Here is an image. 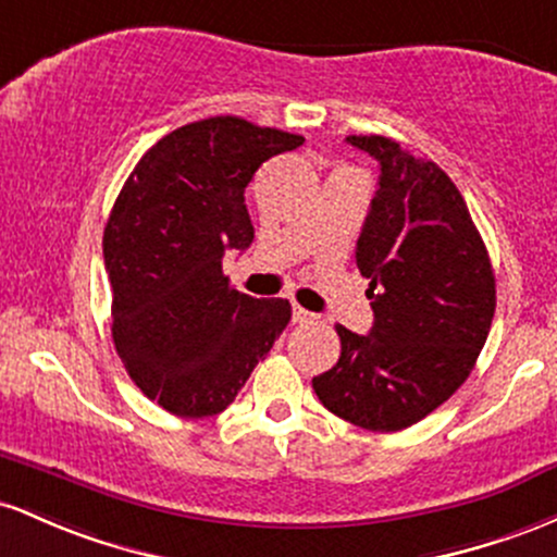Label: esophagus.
I'll return each instance as SVG.
<instances>
[{
	"label": "esophagus",
	"mask_w": 557,
	"mask_h": 557,
	"mask_svg": "<svg viewBox=\"0 0 557 557\" xmlns=\"http://www.w3.org/2000/svg\"><path fill=\"white\" fill-rule=\"evenodd\" d=\"M292 321H295V323H312V321H315V315H312L310 310L299 308V305L295 302V305H292Z\"/></svg>",
	"instance_id": "obj_1"
}]
</instances>
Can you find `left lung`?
<instances>
[{"label":"left lung","mask_w":557,"mask_h":557,"mask_svg":"<svg viewBox=\"0 0 557 557\" xmlns=\"http://www.w3.org/2000/svg\"><path fill=\"white\" fill-rule=\"evenodd\" d=\"M379 160L376 197L355 262L366 276L368 336L336 326L342 355L312 379L323 408L368 431H399L455 395L492 318L495 273L466 199L436 162L386 136H347Z\"/></svg>","instance_id":"1"}]
</instances>
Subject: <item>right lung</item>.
Returning <instances> with one entry per match:
<instances>
[{"label": "right lung", "mask_w": 557, "mask_h": 557, "mask_svg": "<svg viewBox=\"0 0 557 557\" xmlns=\"http://www.w3.org/2000/svg\"><path fill=\"white\" fill-rule=\"evenodd\" d=\"M302 141L234 115L189 123L136 162L112 205L102 239L112 342L168 413H223L289 323V299L236 292L223 258L255 239L245 205L255 171Z\"/></svg>", "instance_id": "right-lung-1"}]
</instances>
